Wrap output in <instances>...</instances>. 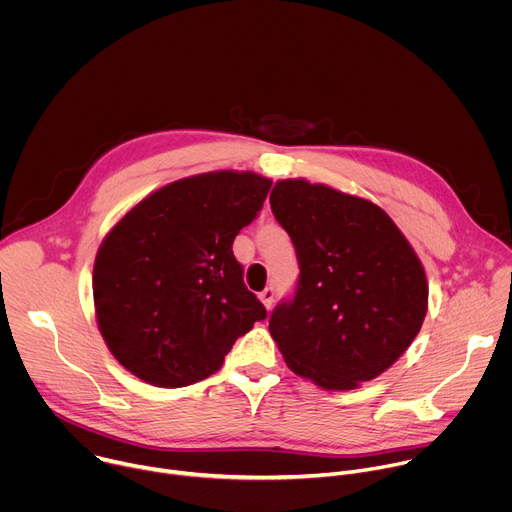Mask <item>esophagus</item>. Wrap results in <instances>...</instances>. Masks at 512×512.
Listing matches in <instances>:
<instances>
[{
    "instance_id": "obj_1",
    "label": "esophagus",
    "mask_w": 512,
    "mask_h": 512,
    "mask_svg": "<svg viewBox=\"0 0 512 512\" xmlns=\"http://www.w3.org/2000/svg\"><path fill=\"white\" fill-rule=\"evenodd\" d=\"M259 298H261V302H263V306L267 308V310H271V306H273V302H275V289L273 287H265L261 294H259Z\"/></svg>"
}]
</instances>
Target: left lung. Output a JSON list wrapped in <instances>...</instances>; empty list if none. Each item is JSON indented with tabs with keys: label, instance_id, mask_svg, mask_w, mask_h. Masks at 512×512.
<instances>
[{
	"label": "left lung",
	"instance_id": "8db88e82",
	"mask_svg": "<svg viewBox=\"0 0 512 512\" xmlns=\"http://www.w3.org/2000/svg\"><path fill=\"white\" fill-rule=\"evenodd\" d=\"M269 202L300 265L294 298L269 318L285 364L330 391L379 377L427 312L413 247L383 208L324 184L279 180Z\"/></svg>",
	"mask_w": 512,
	"mask_h": 512
}]
</instances>
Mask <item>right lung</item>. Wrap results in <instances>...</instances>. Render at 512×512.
Here are the masks:
<instances>
[{
	"mask_svg": "<svg viewBox=\"0 0 512 512\" xmlns=\"http://www.w3.org/2000/svg\"><path fill=\"white\" fill-rule=\"evenodd\" d=\"M271 180L208 172L135 204L101 243L93 269L97 324L141 381L186 387L223 367L235 340L267 312L233 255Z\"/></svg>",
	"mask_w": 512,
	"mask_h": 512,
	"instance_id": "1",
	"label": "right lung"
}]
</instances>
